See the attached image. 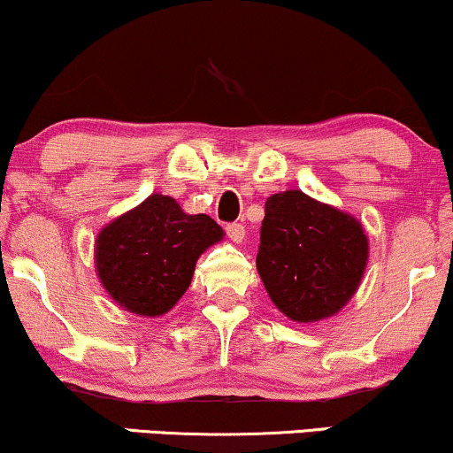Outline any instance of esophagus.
<instances>
[{
  "label": "esophagus",
  "mask_w": 453,
  "mask_h": 453,
  "mask_svg": "<svg viewBox=\"0 0 453 453\" xmlns=\"http://www.w3.org/2000/svg\"><path fill=\"white\" fill-rule=\"evenodd\" d=\"M226 232H227V236H230L232 242L241 244L244 241V226H242V223H227Z\"/></svg>",
  "instance_id": "1"
}]
</instances>
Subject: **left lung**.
I'll return each instance as SVG.
<instances>
[{
  "label": "left lung",
  "mask_w": 453,
  "mask_h": 453,
  "mask_svg": "<svg viewBox=\"0 0 453 453\" xmlns=\"http://www.w3.org/2000/svg\"><path fill=\"white\" fill-rule=\"evenodd\" d=\"M369 259L363 223L302 189L272 194L261 221L257 272L276 308L296 323L335 316Z\"/></svg>",
  "instance_id": "obj_1"
}]
</instances>
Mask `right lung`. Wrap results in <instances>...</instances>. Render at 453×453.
<instances>
[{
  "mask_svg": "<svg viewBox=\"0 0 453 453\" xmlns=\"http://www.w3.org/2000/svg\"><path fill=\"white\" fill-rule=\"evenodd\" d=\"M223 236L204 212L189 215L171 196L151 194L99 232L96 276L119 308L157 319L183 297L196 261Z\"/></svg>",
  "mask_w": 453,
  "mask_h": 453,
  "instance_id": "add662e5",
  "label": "right lung"
}]
</instances>
